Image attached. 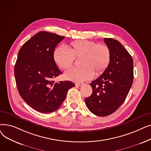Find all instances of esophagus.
<instances>
[{
  "mask_svg": "<svg viewBox=\"0 0 151 151\" xmlns=\"http://www.w3.org/2000/svg\"><path fill=\"white\" fill-rule=\"evenodd\" d=\"M76 86H81L83 85V83H77L75 84Z\"/></svg>",
  "mask_w": 151,
  "mask_h": 151,
  "instance_id": "34e87169",
  "label": "esophagus"
}]
</instances>
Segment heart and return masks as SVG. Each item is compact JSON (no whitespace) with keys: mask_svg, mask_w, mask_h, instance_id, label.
I'll use <instances>...</instances> for the list:
<instances>
[{"mask_svg":"<svg viewBox=\"0 0 151 151\" xmlns=\"http://www.w3.org/2000/svg\"><path fill=\"white\" fill-rule=\"evenodd\" d=\"M53 58L58 66L64 70L73 65L75 58H81L80 65L82 67L68 69L64 73L67 80L81 83L92 79L94 72L97 75L104 72L109 64L111 51L105 43L76 40L69 43L68 49L63 45L55 47Z\"/></svg>","mask_w":151,"mask_h":151,"instance_id":"b5f03b06","label":"heart"}]
</instances>
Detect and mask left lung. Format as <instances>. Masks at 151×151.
Masks as SVG:
<instances>
[{"label": "left lung", "instance_id": "8db88e82", "mask_svg": "<svg viewBox=\"0 0 151 151\" xmlns=\"http://www.w3.org/2000/svg\"><path fill=\"white\" fill-rule=\"evenodd\" d=\"M111 51L109 64L97 80L90 83L92 93L85 99L91 112L98 116L111 114L123 104L133 80V61L122 45L113 38H104Z\"/></svg>", "mask_w": 151, "mask_h": 151}]
</instances>
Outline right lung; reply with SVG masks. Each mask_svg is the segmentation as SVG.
Instances as JSON below:
<instances>
[{"label":"right lung","instance_id":"obj_1","mask_svg":"<svg viewBox=\"0 0 151 151\" xmlns=\"http://www.w3.org/2000/svg\"><path fill=\"white\" fill-rule=\"evenodd\" d=\"M65 38L42 31L30 38L18 52L14 76L19 93L33 109L43 113L57 110L66 98L69 89L75 86L70 81L54 83L52 79L62 74L53 53Z\"/></svg>","mask_w":151,"mask_h":151}]
</instances>
